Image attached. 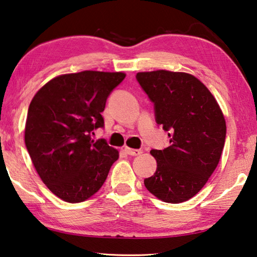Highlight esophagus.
Segmentation results:
<instances>
[{"mask_svg": "<svg viewBox=\"0 0 257 257\" xmlns=\"http://www.w3.org/2000/svg\"><path fill=\"white\" fill-rule=\"evenodd\" d=\"M124 151L128 154V155H132V156H138L143 153L142 149H133V148H128V147H125Z\"/></svg>", "mask_w": 257, "mask_h": 257, "instance_id": "obj_1", "label": "esophagus"}]
</instances>
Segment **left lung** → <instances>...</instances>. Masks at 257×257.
<instances>
[{"label": "left lung", "instance_id": "obj_1", "mask_svg": "<svg viewBox=\"0 0 257 257\" xmlns=\"http://www.w3.org/2000/svg\"><path fill=\"white\" fill-rule=\"evenodd\" d=\"M136 80L154 103L155 120L169 133L170 146L152 149L157 169L144 180L162 201L180 203L194 197L220 160L226 121L204 84L186 73H137Z\"/></svg>", "mask_w": 257, "mask_h": 257}]
</instances>
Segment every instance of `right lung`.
Wrapping results in <instances>:
<instances>
[{
  "mask_svg": "<svg viewBox=\"0 0 257 257\" xmlns=\"http://www.w3.org/2000/svg\"><path fill=\"white\" fill-rule=\"evenodd\" d=\"M123 73L84 71L53 78L28 109L25 142L40 179L64 201H85L100 190L119 153L91 135L104 127L106 100Z\"/></svg>",
  "mask_w": 257,
  "mask_h": 257,
  "instance_id": "right-lung-1",
  "label": "right lung"
}]
</instances>
